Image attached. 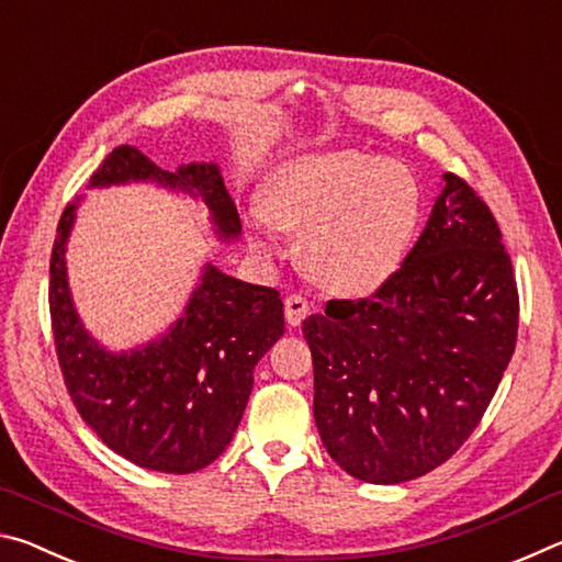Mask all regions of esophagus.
Returning a JSON list of instances; mask_svg holds the SVG:
<instances>
[{"mask_svg":"<svg viewBox=\"0 0 562 562\" xmlns=\"http://www.w3.org/2000/svg\"><path fill=\"white\" fill-rule=\"evenodd\" d=\"M310 315V302L302 297V294H290L284 300V319H288L290 327H300L302 319Z\"/></svg>","mask_w":562,"mask_h":562,"instance_id":"34e87169","label":"esophagus"}]
</instances>
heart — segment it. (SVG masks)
<instances>
[{"instance_id": "b5f03b06", "label": "heart", "mask_w": 562, "mask_h": 562, "mask_svg": "<svg viewBox=\"0 0 562 562\" xmlns=\"http://www.w3.org/2000/svg\"><path fill=\"white\" fill-rule=\"evenodd\" d=\"M422 207V186L398 160L322 150L274 170L252 225L262 250H274L278 227L302 231V260L312 278L335 292L361 294L398 270Z\"/></svg>"}]
</instances>
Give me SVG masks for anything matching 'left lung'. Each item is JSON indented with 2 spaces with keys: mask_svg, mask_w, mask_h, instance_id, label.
<instances>
[{
  "mask_svg": "<svg viewBox=\"0 0 562 562\" xmlns=\"http://www.w3.org/2000/svg\"><path fill=\"white\" fill-rule=\"evenodd\" d=\"M327 453L367 483H404L461 449L518 337L513 265L488 205L443 173L424 233L374 294L302 322Z\"/></svg>",
  "mask_w": 562,
  "mask_h": 562,
  "instance_id": "obj_1",
  "label": "left lung"
}]
</instances>
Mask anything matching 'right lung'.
I'll list each match as a JSON object with an SVG mask.
<instances>
[{
    "mask_svg": "<svg viewBox=\"0 0 562 562\" xmlns=\"http://www.w3.org/2000/svg\"><path fill=\"white\" fill-rule=\"evenodd\" d=\"M140 180L201 198L223 240L240 235V215L215 164H188L170 173L138 148L119 146L89 186ZM76 207L79 198L64 207L49 270L56 357L76 412L131 463L160 473L201 471L233 441L252 392V369L282 337L280 292L235 280L207 262L186 312L164 337L109 351L83 329L66 278Z\"/></svg>",
    "mask_w": 562,
    "mask_h": 562,
    "instance_id": "obj_1",
    "label": "right lung"
}]
</instances>
